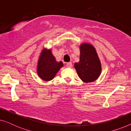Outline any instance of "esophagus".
Returning <instances> with one entry per match:
<instances>
[{
  "mask_svg": "<svg viewBox=\"0 0 131 131\" xmlns=\"http://www.w3.org/2000/svg\"><path fill=\"white\" fill-rule=\"evenodd\" d=\"M66 66H67V67H72V63H71V62H67V64H66Z\"/></svg>",
  "mask_w": 131,
  "mask_h": 131,
  "instance_id": "esophagus-1",
  "label": "esophagus"
}]
</instances>
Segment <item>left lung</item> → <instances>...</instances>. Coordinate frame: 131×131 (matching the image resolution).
Returning <instances> with one entry per match:
<instances>
[{
	"instance_id": "1",
	"label": "left lung",
	"mask_w": 131,
	"mask_h": 131,
	"mask_svg": "<svg viewBox=\"0 0 131 131\" xmlns=\"http://www.w3.org/2000/svg\"><path fill=\"white\" fill-rule=\"evenodd\" d=\"M80 61L74 64L78 76L84 82H92L98 79L101 72V65L95 48L89 43L80 46Z\"/></svg>"
}]
</instances>
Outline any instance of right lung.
<instances>
[{
    "mask_svg": "<svg viewBox=\"0 0 131 131\" xmlns=\"http://www.w3.org/2000/svg\"><path fill=\"white\" fill-rule=\"evenodd\" d=\"M62 66L63 63L61 61L57 62L55 60L51 49H44L38 60L37 74L42 79L49 81L54 78Z\"/></svg>",
    "mask_w": 131,
    "mask_h": 131,
    "instance_id": "add662e5",
    "label": "right lung"
}]
</instances>
